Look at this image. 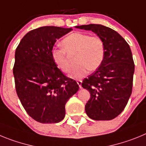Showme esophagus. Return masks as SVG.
<instances>
[{"label":"esophagus","mask_w":146,"mask_h":146,"mask_svg":"<svg viewBox=\"0 0 146 146\" xmlns=\"http://www.w3.org/2000/svg\"><path fill=\"white\" fill-rule=\"evenodd\" d=\"M77 84H78V86H79V87L81 88H82V81L77 80Z\"/></svg>","instance_id":"obj_1"}]
</instances>
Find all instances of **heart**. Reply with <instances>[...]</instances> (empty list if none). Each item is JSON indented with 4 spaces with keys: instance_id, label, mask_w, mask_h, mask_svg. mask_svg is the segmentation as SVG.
<instances>
[{
    "instance_id": "b5f03b06",
    "label": "heart",
    "mask_w": 146,
    "mask_h": 146,
    "mask_svg": "<svg viewBox=\"0 0 146 146\" xmlns=\"http://www.w3.org/2000/svg\"><path fill=\"white\" fill-rule=\"evenodd\" d=\"M64 48H55L51 55L57 67L64 73L71 69L69 55L77 54V64L71 72L70 76L74 79H80L86 76L90 71H95L102 64L105 57V44L99 36H91L89 33L75 32L62 40Z\"/></svg>"
}]
</instances>
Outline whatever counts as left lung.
Segmentation results:
<instances>
[{
  "mask_svg": "<svg viewBox=\"0 0 146 146\" xmlns=\"http://www.w3.org/2000/svg\"><path fill=\"white\" fill-rule=\"evenodd\" d=\"M76 28L92 31L104 40V61L83 80L82 86L91 94L85 107L88 116L96 121L112 120L124 110L132 91L135 64L129 45L115 31L104 25Z\"/></svg>",
  "mask_w": 146,
  "mask_h": 146,
  "instance_id": "1",
  "label": "left lung"
}]
</instances>
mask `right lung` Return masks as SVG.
<instances>
[{
    "label": "right lung",
    "instance_id": "add662e5",
    "mask_svg": "<svg viewBox=\"0 0 146 146\" xmlns=\"http://www.w3.org/2000/svg\"><path fill=\"white\" fill-rule=\"evenodd\" d=\"M72 30L55 26L33 29L23 36L15 51L17 94L27 113L40 123L64 119L66 103L79 90L77 82L63 74L51 55L58 38Z\"/></svg>",
    "mask_w": 146,
    "mask_h": 146
}]
</instances>
